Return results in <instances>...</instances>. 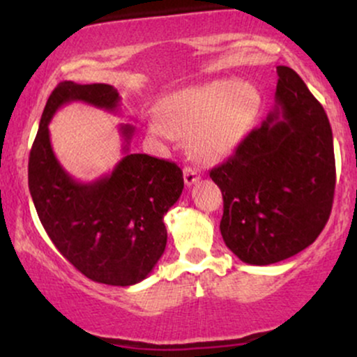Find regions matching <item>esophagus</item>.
Returning a JSON list of instances; mask_svg holds the SVG:
<instances>
[{"label":"esophagus","instance_id":"34e87169","mask_svg":"<svg viewBox=\"0 0 357 357\" xmlns=\"http://www.w3.org/2000/svg\"><path fill=\"white\" fill-rule=\"evenodd\" d=\"M199 181V173L196 169H192V167H184V183H186V186H192V184H196Z\"/></svg>","mask_w":357,"mask_h":357}]
</instances>
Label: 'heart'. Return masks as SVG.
<instances>
[{
    "instance_id": "heart-1",
    "label": "heart",
    "mask_w": 357,
    "mask_h": 357,
    "mask_svg": "<svg viewBox=\"0 0 357 357\" xmlns=\"http://www.w3.org/2000/svg\"><path fill=\"white\" fill-rule=\"evenodd\" d=\"M260 104V92L248 82L210 80L171 93L162 102V119L153 116L147 127L155 137H190L198 161L216 162L240 144Z\"/></svg>"
}]
</instances>
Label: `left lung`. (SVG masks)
<instances>
[{
	"instance_id": "left-lung-1",
	"label": "left lung",
	"mask_w": 357,
	"mask_h": 357,
	"mask_svg": "<svg viewBox=\"0 0 357 357\" xmlns=\"http://www.w3.org/2000/svg\"><path fill=\"white\" fill-rule=\"evenodd\" d=\"M277 105L235 154L210 171L223 195L220 230L250 265L314 243L333 210L335 161L326 110L292 68L277 67Z\"/></svg>"
}]
</instances>
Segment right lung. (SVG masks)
<instances>
[{
  "mask_svg": "<svg viewBox=\"0 0 357 357\" xmlns=\"http://www.w3.org/2000/svg\"><path fill=\"white\" fill-rule=\"evenodd\" d=\"M87 102L116 112L119 92L107 84L61 82L48 97L28 161V186L45 231L79 272L107 285H134L165 253V215L184 188L174 162L129 153L136 127L121 124L124 158L110 174L73 179L52 149V117L61 105Z\"/></svg>",
  "mask_w": 357,
  "mask_h": 357,
  "instance_id": "1",
  "label": "right lung"
}]
</instances>
